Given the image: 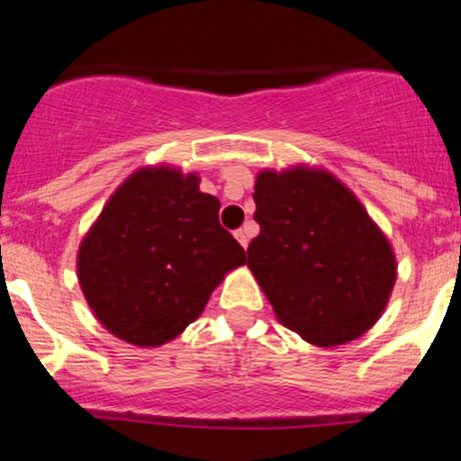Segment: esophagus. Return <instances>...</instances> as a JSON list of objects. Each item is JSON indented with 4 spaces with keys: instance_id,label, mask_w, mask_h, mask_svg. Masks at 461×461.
<instances>
[{
    "instance_id": "34e87169",
    "label": "esophagus",
    "mask_w": 461,
    "mask_h": 461,
    "mask_svg": "<svg viewBox=\"0 0 461 461\" xmlns=\"http://www.w3.org/2000/svg\"><path fill=\"white\" fill-rule=\"evenodd\" d=\"M234 236H236V240L240 242V245L247 249V245H249V236H247V231H245V230H236V231H234Z\"/></svg>"
}]
</instances>
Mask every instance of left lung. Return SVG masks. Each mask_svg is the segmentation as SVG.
<instances>
[{
	"label": "left lung",
	"instance_id": "1",
	"mask_svg": "<svg viewBox=\"0 0 461 461\" xmlns=\"http://www.w3.org/2000/svg\"><path fill=\"white\" fill-rule=\"evenodd\" d=\"M260 234L247 249L275 316L314 347L364 336L382 319L396 256L345 182L316 164L262 168L253 186Z\"/></svg>",
	"mask_w": 461,
	"mask_h": 461
}]
</instances>
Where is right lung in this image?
<instances>
[{"instance_id":"add662e5","label":"right lung","mask_w":461,"mask_h":461,"mask_svg":"<svg viewBox=\"0 0 461 461\" xmlns=\"http://www.w3.org/2000/svg\"><path fill=\"white\" fill-rule=\"evenodd\" d=\"M197 171L136 168L105 201L77 249V282L93 316L119 340L167 345L205 310L245 249L219 223L221 201Z\"/></svg>"}]
</instances>
